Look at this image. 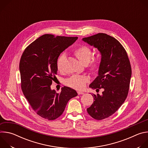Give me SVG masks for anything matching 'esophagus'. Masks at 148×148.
<instances>
[{
	"label": "esophagus",
	"mask_w": 148,
	"mask_h": 148,
	"mask_svg": "<svg viewBox=\"0 0 148 148\" xmlns=\"http://www.w3.org/2000/svg\"><path fill=\"white\" fill-rule=\"evenodd\" d=\"M77 93H78V95H82V94H84V92H81V91H77Z\"/></svg>",
	"instance_id": "esophagus-1"
}]
</instances>
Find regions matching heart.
<instances>
[{"mask_svg": "<svg viewBox=\"0 0 148 148\" xmlns=\"http://www.w3.org/2000/svg\"><path fill=\"white\" fill-rule=\"evenodd\" d=\"M74 54L84 64L89 62V69L92 73H96L101 64L99 56L92 57V51L91 49L86 45H80L73 50ZM66 58L65 53H62L58 57L57 61V69L59 71H63V64ZM89 81V78L85 75H74L66 81V85L76 90H82L86 84Z\"/></svg>", "mask_w": 148, "mask_h": 148, "instance_id": "1", "label": "heart"}]
</instances>
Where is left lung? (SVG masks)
<instances>
[{"mask_svg": "<svg viewBox=\"0 0 148 148\" xmlns=\"http://www.w3.org/2000/svg\"><path fill=\"white\" fill-rule=\"evenodd\" d=\"M84 41L98 49L101 54L98 76L90 87L102 94L92 95L93 103L87 109L94 119L102 120L114 114L128 96L132 69L127 53L114 37L105 33L84 37Z\"/></svg>", "mask_w": 148, "mask_h": 148, "instance_id": "8db88e82", "label": "left lung"}]
</instances>
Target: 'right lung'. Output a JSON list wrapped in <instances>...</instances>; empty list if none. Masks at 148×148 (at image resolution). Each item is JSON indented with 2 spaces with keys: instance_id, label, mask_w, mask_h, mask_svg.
<instances>
[{
  "instance_id": "obj_1",
  "label": "right lung",
  "mask_w": 148,
  "mask_h": 148,
  "mask_svg": "<svg viewBox=\"0 0 148 148\" xmlns=\"http://www.w3.org/2000/svg\"><path fill=\"white\" fill-rule=\"evenodd\" d=\"M77 38L46 34L30 44L21 57V88L32 110L45 119L51 121L60 116L68 101L78 95L68 87H62L60 93L50 88L60 54Z\"/></svg>"
}]
</instances>
